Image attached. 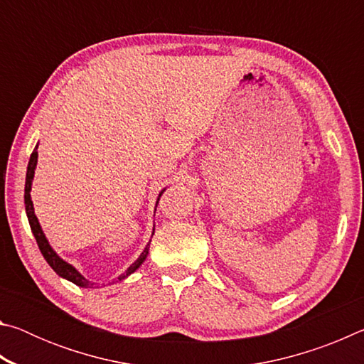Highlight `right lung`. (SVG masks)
I'll return each instance as SVG.
<instances>
[{
  "label": "right lung",
  "mask_w": 364,
  "mask_h": 364,
  "mask_svg": "<svg viewBox=\"0 0 364 364\" xmlns=\"http://www.w3.org/2000/svg\"><path fill=\"white\" fill-rule=\"evenodd\" d=\"M36 159H38V152L33 151L32 156H30V160H28L27 176H26V196H23V200H26V212H27V217H28V223H30V228H32V232H33V236L36 239V244H38L41 254H43V257H45V260L49 263V267L56 271L59 276H63V278L72 281L73 284H77L80 287H93V282L86 281L83 276L72 267V264L65 263L63 258L58 257L56 252L49 247L45 234H43V231H41V226L38 223V220H36V217H35L33 204H32V199H30V189H32V180H33V173H35V167H36ZM147 254H149V244L146 245L144 252L139 255L138 260L134 262L132 267L120 276L119 281L125 279L128 274H132L133 271H136L141 267V263L146 260Z\"/></svg>",
  "instance_id": "add662e5"
}]
</instances>
